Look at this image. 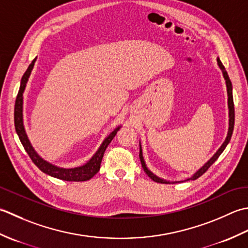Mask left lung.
I'll return each mask as SVG.
<instances>
[{"label": "left lung", "mask_w": 248, "mask_h": 248, "mask_svg": "<svg viewBox=\"0 0 248 248\" xmlns=\"http://www.w3.org/2000/svg\"><path fill=\"white\" fill-rule=\"evenodd\" d=\"M217 62H218V65H219L220 69L223 70V75H224V78H225V80H226V84H227V92H228V106H229V118H230V120H229V130H228V135H227V138H226V140H225V142H224L223 145H221L220 148L218 149V151H217V152L214 154L213 157H212V158L208 161V163H206L203 167H202L201 169H199L198 171H197V172H196L193 176H191L190 179H188V180H196V179H198L199 176H201L202 174H203V173L205 172V171L208 170V169L210 168V167L215 163V160L219 157V155H220L221 153H223V151L226 149L227 144L229 143V141H230V139H231V136H232V133H233V127H234V104H233V97H232V84H231V81H230V79H229V76H228V74H227L223 63L220 62L219 59L217 60ZM139 157H140L141 165H142V168H143V170H144V172H145L146 174H148V176H149L150 179H152L154 182H157V183H163V184H164V183H167V184L169 183L168 181H165V180H161V179L157 178V176L154 175L148 168H146L145 164H144V160H143L142 151H141V146H140Z\"/></svg>", "instance_id": "1"}]
</instances>
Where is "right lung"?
I'll return each instance as SVG.
<instances>
[{"instance_id": "right-lung-1", "label": "right lung", "mask_w": 248, "mask_h": 248, "mask_svg": "<svg viewBox=\"0 0 248 248\" xmlns=\"http://www.w3.org/2000/svg\"><path fill=\"white\" fill-rule=\"evenodd\" d=\"M35 61H36V59H34L32 61V63L29 65L28 69L25 70V73L22 76L19 92L16 97V103H15V128H16L19 139L21 141L24 150L27 151V153L29 154L30 158L32 159L33 163L36 165L44 173L51 175L53 178H57L63 181H69V182H83V181H88L90 179H92L93 176L99 171L105 151L107 149L109 143L114 138V136L117 135L120 127L115 128L112 133H111L108 137L104 140L103 144L100 145V148L98 149L97 152L94 154L93 157L91 158L87 164L81 167H77V168H72V169L59 168V167H55L51 164H49L46 160H44L42 157H39L38 154L35 152L34 149L32 148V145L28 139V136L25 134L24 126H23V119H22V103H23L22 94L25 89V84H27L28 79L30 77V74H31L33 69Z\"/></svg>"}]
</instances>
